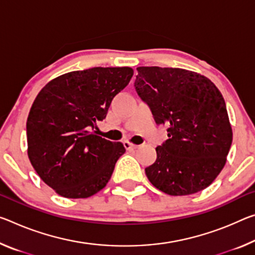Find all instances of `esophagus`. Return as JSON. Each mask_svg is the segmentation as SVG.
Listing matches in <instances>:
<instances>
[{"mask_svg":"<svg viewBox=\"0 0 255 255\" xmlns=\"http://www.w3.org/2000/svg\"><path fill=\"white\" fill-rule=\"evenodd\" d=\"M124 145H125V147H126L127 149H135V148L138 147V145L131 144V143H129V142H125Z\"/></svg>","mask_w":255,"mask_h":255,"instance_id":"esophagus-1","label":"esophagus"}]
</instances>
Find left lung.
<instances>
[{
    "label": "left lung",
    "mask_w": 255,
    "mask_h": 255,
    "mask_svg": "<svg viewBox=\"0 0 255 255\" xmlns=\"http://www.w3.org/2000/svg\"><path fill=\"white\" fill-rule=\"evenodd\" d=\"M134 86L169 138L145 168L152 185L168 195H189L219 175L233 131L221 93L211 80L179 68L138 67Z\"/></svg>",
    "instance_id": "left-lung-1"
}]
</instances>
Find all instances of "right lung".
<instances>
[{
	"instance_id": "1",
	"label": "right lung",
	"mask_w": 255,
	"mask_h": 255,
	"mask_svg": "<svg viewBox=\"0 0 255 255\" xmlns=\"http://www.w3.org/2000/svg\"><path fill=\"white\" fill-rule=\"evenodd\" d=\"M132 69L95 67L71 71L38 93L27 119L28 156L44 183L68 199H86L106 187L125 149L98 136L113 98Z\"/></svg>"
}]
</instances>
